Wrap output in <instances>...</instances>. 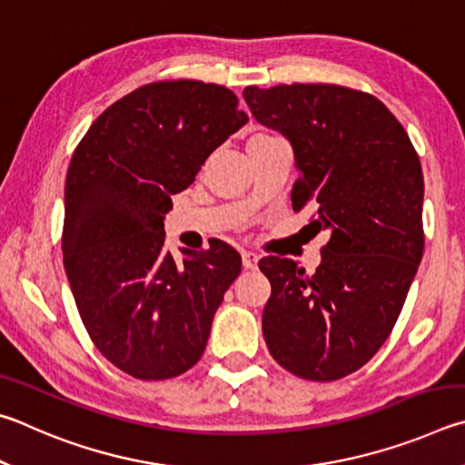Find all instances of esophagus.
Wrapping results in <instances>:
<instances>
[{"mask_svg": "<svg viewBox=\"0 0 465 465\" xmlns=\"http://www.w3.org/2000/svg\"><path fill=\"white\" fill-rule=\"evenodd\" d=\"M241 257H242V267H245V270H255L259 263V257L255 253H251V251H242Z\"/></svg>", "mask_w": 465, "mask_h": 465, "instance_id": "34e87169", "label": "esophagus"}]
</instances>
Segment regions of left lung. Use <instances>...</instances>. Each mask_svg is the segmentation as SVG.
<instances>
[{"instance_id":"1","label":"left lung","mask_w":465,"mask_h":465,"mask_svg":"<svg viewBox=\"0 0 465 465\" xmlns=\"http://www.w3.org/2000/svg\"><path fill=\"white\" fill-rule=\"evenodd\" d=\"M251 114L292 143V208L331 231L312 275L292 259L259 262L272 283L267 349L312 381L345 378L384 345L419 270L422 169L409 134L378 97L331 84L245 87Z\"/></svg>"}]
</instances>
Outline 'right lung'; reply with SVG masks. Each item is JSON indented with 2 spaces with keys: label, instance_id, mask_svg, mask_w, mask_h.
Here are the masks:
<instances>
[{
  "label": "right lung",
  "instance_id": "obj_1",
  "mask_svg": "<svg viewBox=\"0 0 465 465\" xmlns=\"http://www.w3.org/2000/svg\"><path fill=\"white\" fill-rule=\"evenodd\" d=\"M231 89L157 81L114 102L81 138L64 182L63 263L81 321L105 360L138 380L198 363L224 292L241 273L226 242L165 251L163 218L203 161L247 124Z\"/></svg>",
  "mask_w": 465,
  "mask_h": 465
}]
</instances>
